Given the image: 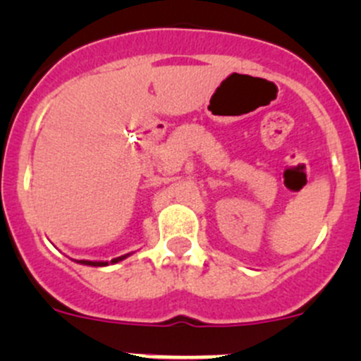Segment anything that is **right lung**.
Here are the masks:
<instances>
[{
	"instance_id": "right-lung-1",
	"label": "right lung",
	"mask_w": 361,
	"mask_h": 361,
	"mask_svg": "<svg viewBox=\"0 0 361 361\" xmlns=\"http://www.w3.org/2000/svg\"><path fill=\"white\" fill-rule=\"evenodd\" d=\"M130 253H127V255H122V257H116V258H113L111 262H94V260H75V262H78V264H82V265H92V267H104V265H110V264H116V262H122L123 258H127L129 257Z\"/></svg>"
}]
</instances>
